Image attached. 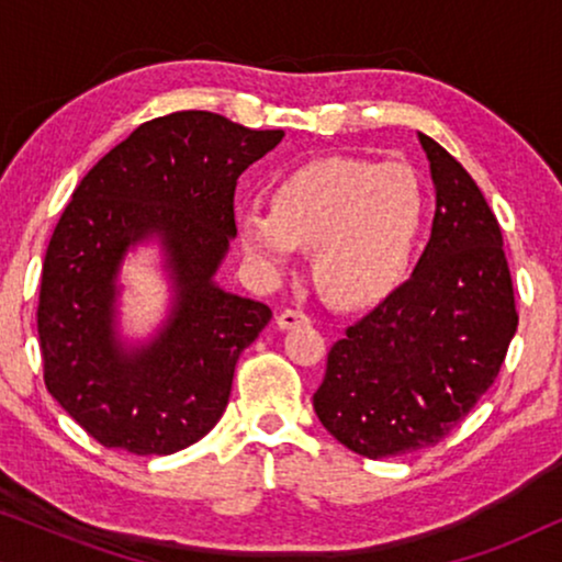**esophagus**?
<instances>
[{
	"mask_svg": "<svg viewBox=\"0 0 562 562\" xmlns=\"http://www.w3.org/2000/svg\"><path fill=\"white\" fill-rule=\"evenodd\" d=\"M276 325H279V329H296L312 325V317L302 310H283L279 319H276Z\"/></svg>",
	"mask_w": 562,
	"mask_h": 562,
	"instance_id": "34e87169",
	"label": "esophagus"
}]
</instances>
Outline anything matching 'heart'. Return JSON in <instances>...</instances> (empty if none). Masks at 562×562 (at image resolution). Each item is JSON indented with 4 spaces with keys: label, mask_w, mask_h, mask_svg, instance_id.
Instances as JSON below:
<instances>
[{
    "label": "heart",
    "mask_w": 562,
    "mask_h": 562,
    "mask_svg": "<svg viewBox=\"0 0 562 562\" xmlns=\"http://www.w3.org/2000/svg\"><path fill=\"white\" fill-rule=\"evenodd\" d=\"M425 225V194L409 166L329 156L291 168L271 187V210L237 214L252 263L281 271L310 248L312 276L337 304L386 296L409 266Z\"/></svg>",
    "instance_id": "heart-1"
}]
</instances>
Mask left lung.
Wrapping results in <instances>:
<instances>
[{"label": "left lung", "mask_w": 562, "mask_h": 562, "mask_svg": "<svg viewBox=\"0 0 562 562\" xmlns=\"http://www.w3.org/2000/svg\"><path fill=\"white\" fill-rule=\"evenodd\" d=\"M417 137L435 187L427 248L329 348L314 394L322 427L373 460L440 442L494 383L519 322L494 212L440 143Z\"/></svg>", "instance_id": "8db88e82"}]
</instances>
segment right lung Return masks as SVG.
Listing matches in <instances>:
<instances>
[{"instance_id":"1","label":"right lung","mask_w":562,"mask_h":562,"mask_svg":"<svg viewBox=\"0 0 562 562\" xmlns=\"http://www.w3.org/2000/svg\"><path fill=\"white\" fill-rule=\"evenodd\" d=\"M283 140L214 112L150 120L112 148L60 214L43 263L37 335L50 396L104 448L171 456L217 425L240 352L271 310L217 283L235 233V187ZM158 244L169 310L127 341L119 273Z\"/></svg>"}]
</instances>
